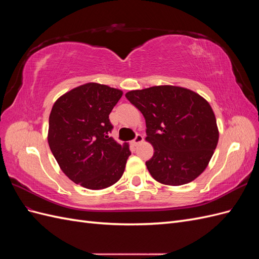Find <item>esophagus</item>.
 <instances>
[{"label":"esophagus","mask_w":259,"mask_h":259,"mask_svg":"<svg viewBox=\"0 0 259 259\" xmlns=\"http://www.w3.org/2000/svg\"><path fill=\"white\" fill-rule=\"evenodd\" d=\"M143 140H144V137L140 135V134H137L136 135V137H135V139L133 140V145L134 146H138L140 143H143Z\"/></svg>","instance_id":"1"}]
</instances>
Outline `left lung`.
I'll list each match as a JSON object with an SVG mask.
<instances>
[{
  "label": "left lung",
  "mask_w": 259,
  "mask_h": 259,
  "mask_svg": "<svg viewBox=\"0 0 259 259\" xmlns=\"http://www.w3.org/2000/svg\"><path fill=\"white\" fill-rule=\"evenodd\" d=\"M125 97L146 120V140L154 149L146 165L156 182L180 186L201 175L219 137L207 101L197 93L173 85L131 91Z\"/></svg>",
  "instance_id": "obj_1"
}]
</instances>
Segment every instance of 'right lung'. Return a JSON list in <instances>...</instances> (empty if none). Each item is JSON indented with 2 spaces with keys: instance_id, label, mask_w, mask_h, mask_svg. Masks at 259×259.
Returning a JSON list of instances; mask_svg holds the SVG:
<instances>
[{
  "instance_id": "1",
  "label": "right lung",
  "mask_w": 259,
  "mask_h": 259,
  "mask_svg": "<svg viewBox=\"0 0 259 259\" xmlns=\"http://www.w3.org/2000/svg\"><path fill=\"white\" fill-rule=\"evenodd\" d=\"M120 90L86 83L66 93L54 104L49 122V145L61 170L84 188L105 189L115 184L131 155L109 136V114L122 97Z\"/></svg>"
}]
</instances>
